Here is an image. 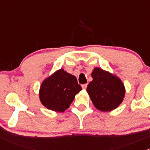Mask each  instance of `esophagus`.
I'll return each mask as SVG.
<instances>
[{
    "instance_id": "esophagus-1",
    "label": "esophagus",
    "mask_w": 150,
    "mask_h": 150,
    "mask_svg": "<svg viewBox=\"0 0 150 150\" xmlns=\"http://www.w3.org/2000/svg\"><path fill=\"white\" fill-rule=\"evenodd\" d=\"M82 88H83V89H86V88H87V84H83Z\"/></svg>"
}]
</instances>
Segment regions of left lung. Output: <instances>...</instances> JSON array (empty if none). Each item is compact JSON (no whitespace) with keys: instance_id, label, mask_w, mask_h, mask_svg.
<instances>
[{"instance_id":"1","label":"left lung","mask_w":150,"mask_h":150,"mask_svg":"<svg viewBox=\"0 0 150 150\" xmlns=\"http://www.w3.org/2000/svg\"><path fill=\"white\" fill-rule=\"evenodd\" d=\"M93 81L87 86L88 93L96 108L109 112L117 108L125 96V86L115 75L96 67L91 73Z\"/></svg>"}]
</instances>
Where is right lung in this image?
<instances>
[{"label":"right lung","instance_id":"1","mask_svg":"<svg viewBox=\"0 0 150 150\" xmlns=\"http://www.w3.org/2000/svg\"><path fill=\"white\" fill-rule=\"evenodd\" d=\"M82 90L77 78L60 69L46 78L40 86L39 96L41 103L49 110L64 112Z\"/></svg>","mask_w":150,"mask_h":150}]
</instances>
